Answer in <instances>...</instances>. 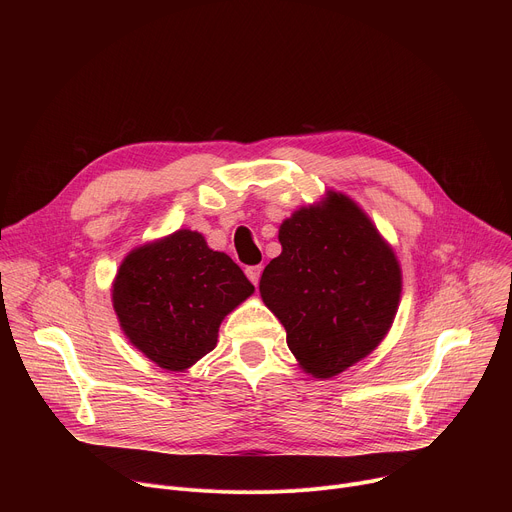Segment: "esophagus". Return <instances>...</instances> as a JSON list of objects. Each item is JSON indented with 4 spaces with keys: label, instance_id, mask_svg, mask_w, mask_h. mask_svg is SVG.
<instances>
[{
    "label": "esophagus",
    "instance_id": "34e87169",
    "mask_svg": "<svg viewBox=\"0 0 512 512\" xmlns=\"http://www.w3.org/2000/svg\"><path fill=\"white\" fill-rule=\"evenodd\" d=\"M261 271H263V267L261 265H253V267H247L245 269V273H247V277L257 285L259 283V277H261Z\"/></svg>",
    "mask_w": 512,
    "mask_h": 512
}]
</instances>
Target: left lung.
I'll return each instance as SVG.
<instances>
[{"label":"left lung","instance_id":"8db88e82","mask_svg":"<svg viewBox=\"0 0 512 512\" xmlns=\"http://www.w3.org/2000/svg\"><path fill=\"white\" fill-rule=\"evenodd\" d=\"M279 243L261 298L300 367L316 379L336 377L387 336L401 300L399 261L362 208L332 190L285 218Z\"/></svg>","mask_w":512,"mask_h":512}]
</instances>
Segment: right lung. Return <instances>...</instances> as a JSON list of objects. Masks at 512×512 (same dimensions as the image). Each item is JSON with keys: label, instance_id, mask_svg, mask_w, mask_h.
<instances>
[{"label": "right lung", "instance_id": "add662e5", "mask_svg": "<svg viewBox=\"0 0 512 512\" xmlns=\"http://www.w3.org/2000/svg\"><path fill=\"white\" fill-rule=\"evenodd\" d=\"M255 291L241 267L208 249L196 231H176L133 249L113 281L123 334L158 367L186 371L216 346L229 312Z\"/></svg>", "mask_w": 512, "mask_h": 512}]
</instances>
